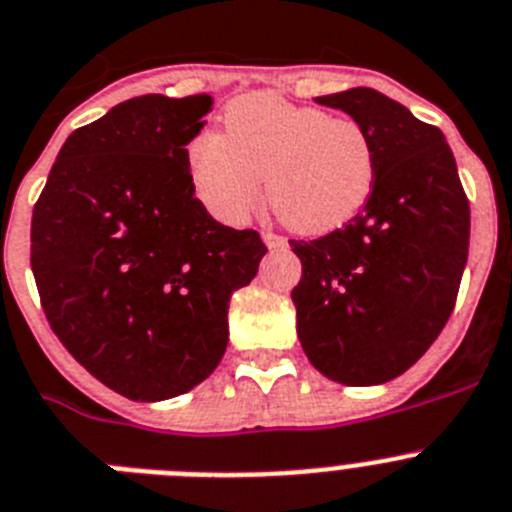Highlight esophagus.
<instances>
[{
	"mask_svg": "<svg viewBox=\"0 0 512 512\" xmlns=\"http://www.w3.org/2000/svg\"><path fill=\"white\" fill-rule=\"evenodd\" d=\"M261 238H264V243L269 248H285L287 246V240L282 238V235L272 233V230H264V233H261Z\"/></svg>",
	"mask_w": 512,
	"mask_h": 512,
	"instance_id": "1",
	"label": "esophagus"
}]
</instances>
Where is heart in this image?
<instances>
[{
    "label": "heart",
    "instance_id": "heart-1",
    "mask_svg": "<svg viewBox=\"0 0 512 512\" xmlns=\"http://www.w3.org/2000/svg\"><path fill=\"white\" fill-rule=\"evenodd\" d=\"M196 196L238 225L264 199L298 233L318 235L352 220L373 194L375 150L349 116L251 93L225 108V134L204 131L186 152Z\"/></svg>",
    "mask_w": 512,
    "mask_h": 512
}]
</instances>
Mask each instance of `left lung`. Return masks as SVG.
I'll list each match as a JSON object with an SVG mask.
<instances>
[{"mask_svg": "<svg viewBox=\"0 0 512 512\" xmlns=\"http://www.w3.org/2000/svg\"><path fill=\"white\" fill-rule=\"evenodd\" d=\"M316 103L349 113L375 150V186L344 227L290 240L303 264L292 290L313 368L344 386L409 370L453 313L469 259V196L438 126L370 87Z\"/></svg>", "mask_w": 512, "mask_h": 512, "instance_id": "1", "label": "left lung"}]
</instances>
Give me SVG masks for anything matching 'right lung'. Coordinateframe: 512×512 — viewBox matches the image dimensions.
I'll return each mask as SVG.
<instances>
[{
    "mask_svg": "<svg viewBox=\"0 0 512 512\" xmlns=\"http://www.w3.org/2000/svg\"><path fill=\"white\" fill-rule=\"evenodd\" d=\"M212 95H142L69 134L33 207L30 266L59 342L103 386L163 401L227 347L230 295L266 253L194 196L186 147Z\"/></svg>",
    "mask_w": 512,
    "mask_h": 512,
    "instance_id": "obj_1",
    "label": "right lung"
}]
</instances>
